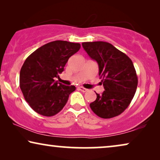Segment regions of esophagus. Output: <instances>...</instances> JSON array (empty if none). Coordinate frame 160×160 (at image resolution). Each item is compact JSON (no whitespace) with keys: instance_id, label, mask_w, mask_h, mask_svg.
I'll return each mask as SVG.
<instances>
[{"instance_id":"obj_1","label":"esophagus","mask_w":160,"mask_h":160,"mask_svg":"<svg viewBox=\"0 0 160 160\" xmlns=\"http://www.w3.org/2000/svg\"><path fill=\"white\" fill-rule=\"evenodd\" d=\"M78 89H79V90H81L82 92H86L88 91V89L84 88V87H78Z\"/></svg>"}]
</instances>
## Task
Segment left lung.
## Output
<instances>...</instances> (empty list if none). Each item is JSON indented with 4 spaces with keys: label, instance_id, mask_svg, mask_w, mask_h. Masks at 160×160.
I'll return each instance as SVG.
<instances>
[{
    "label": "left lung",
    "instance_id": "left-lung-1",
    "mask_svg": "<svg viewBox=\"0 0 160 160\" xmlns=\"http://www.w3.org/2000/svg\"><path fill=\"white\" fill-rule=\"evenodd\" d=\"M82 47L98 62L105 91L89 106L99 117L110 119L121 114L129 106L138 86L132 60L112 44L104 41L84 42Z\"/></svg>",
    "mask_w": 160,
    "mask_h": 160
}]
</instances>
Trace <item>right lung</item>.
<instances>
[{
	"label": "right lung",
	"instance_id": "1",
	"mask_svg": "<svg viewBox=\"0 0 160 160\" xmlns=\"http://www.w3.org/2000/svg\"><path fill=\"white\" fill-rule=\"evenodd\" d=\"M81 48L80 43L54 41L28 57L19 73V87L30 106L39 114L52 117L63 108L75 86L54 82L64 71L68 59Z\"/></svg>",
	"mask_w": 160,
	"mask_h": 160
}]
</instances>
